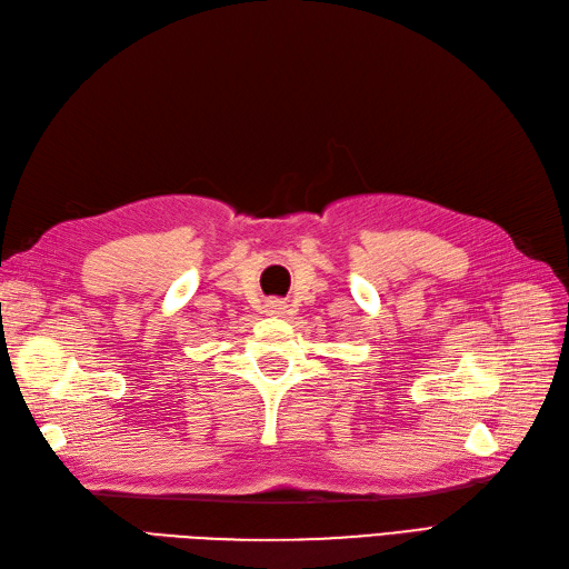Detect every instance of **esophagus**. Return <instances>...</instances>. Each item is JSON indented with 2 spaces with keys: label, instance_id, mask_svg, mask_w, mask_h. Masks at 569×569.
Returning a JSON list of instances; mask_svg holds the SVG:
<instances>
[{
  "label": "esophagus",
  "instance_id": "34e87169",
  "mask_svg": "<svg viewBox=\"0 0 569 569\" xmlns=\"http://www.w3.org/2000/svg\"><path fill=\"white\" fill-rule=\"evenodd\" d=\"M268 308H270V313H274V316H282V313H284V301H280V299H272V301H268Z\"/></svg>",
  "mask_w": 569,
  "mask_h": 569
}]
</instances>
